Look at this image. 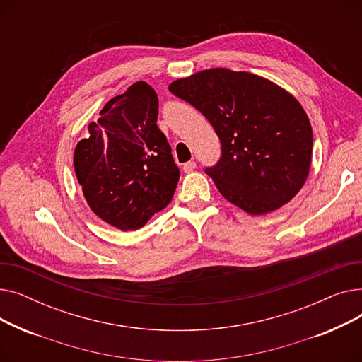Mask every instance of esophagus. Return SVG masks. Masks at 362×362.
Listing matches in <instances>:
<instances>
[{"mask_svg": "<svg viewBox=\"0 0 362 362\" xmlns=\"http://www.w3.org/2000/svg\"><path fill=\"white\" fill-rule=\"evenodd\" d=\"M197 168V163L195 161H187L183 164V171L185 173H192V171Z\"/></svg>", "mask_w": 362, "mask_h": 362, "instance_id": "1", "label": "esophagus"}]
</instances>
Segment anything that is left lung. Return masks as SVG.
<instances>
[{
	"instance_id": "8db88e82",
	"label": "left lung",
	"mask_w": 362,
	"mask_h": 362,
	"mask_svg": "<svg viewBox=\"0 0 362 362\" xmlns=\"http://www.w3.org/2000/svg\"><path fill=\"white\" fill-rule=\"evenodd\" d=\"M194 105L221 142V158L205 173L218 192L252 216L289 202L305 183L313 129L291 92L262 76L206 69L168 85Z\"/></svg>"
}]
</instances>
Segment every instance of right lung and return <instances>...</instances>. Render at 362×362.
<instances>
[{
    "label": "right lung",
    "mask_w": 362,
    "mask_h": 362,
    "mask_svg": "<svg viewBox=\"0 0 362 362\" xmlns=\"http://www.w3.org/2000/svg\"><path fill=\"white\" fill-rule=\"evenodd\" d=\"M158 97L146 82L110 100L74 148L76 177L90 210L123 232L170 204L180 171L157 126Z\"/></svg>",
    "instance_id": "1"
}]
</instances>
